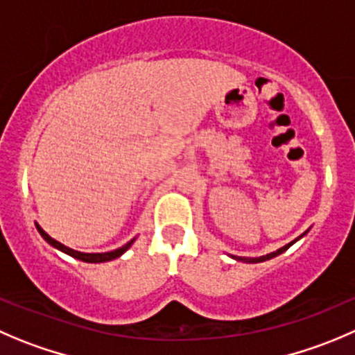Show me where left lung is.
Masks as SVG:
<instances>
[{
    "label": "left lung",
    "mask_w": 355,
    "mask_h": 355,
    "mask_svg": "<svg viewBox=\"0 0 355 355\" xmlns=\"http://www.w3.org/2000/svg\"><path fill=\"white\" fill-rule=\"evenodd\" d=\"M309 232V229L305 230L304 234H302V236H298L297 239H293L291 241V243H288V244H284L283 248H279V250H276V251H272V253H267V254H263V257H258V258H246V257H234V254H229L230 258H234V260H237V261H244V263H260V261H265V260H270V258H274V257H277V254H281V253H284V251L288 250V248L290 246H293L295 243H297V241H300L302 237L305 236V234Z\"/></svg>",
    "instance_id": "left-lung-1"
}]
</instances>
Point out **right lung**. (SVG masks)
Wrapping results in <instances>:
<instances>
[{
	"mask_svg": "<svg viewBox=\"0 0 355 355\" xmlns=\"http://www.w3.org/2000/svg\"><path fill=\"white\" fill-rule=\"evenodd\" d=\"M36 229H37V232L41 234V237H43V239L46 241V243L50 244V246H53L55 250L62 251V253L69 254V257L76 258V260L86 261V263H102V261H111V260H114V258H119L123 253H125V251L130 250V246H132V244L135 243V239H137V237H133V239L128 241V243H126L125 246L116 248V250H112V251H105V253H83V251L72 250V248L65 246V244L58 243L57 239H53V237H51V236H48V234L44 232L43 229H41L40 223H36Z\"/></svg>",
	"mask_w": 355,
	"mask_h": 355,
	"instance_id": "add662e5",
	"label": "right lung"
}]
</instances>
